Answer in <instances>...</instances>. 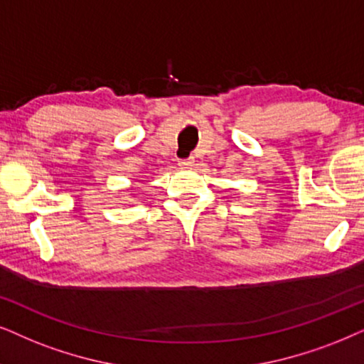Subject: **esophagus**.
I'll use <instances>...</instances> for the list:
<instances>
[{"mask_svg": "<svg viewBox=\"0 0 364 364\" xmlns=\"http://www.w3.org/2000/svg\"><path fill=\"white\" fill-rule=\"evenodd\" d=\"M179 166L181 168H191L195 164V158H188V159H179Z\"/></svg>", "mask_w": 364, "mask_h": 364, "instance_id": "esophagus-1", "label": "esophagus"}]
</instances>
